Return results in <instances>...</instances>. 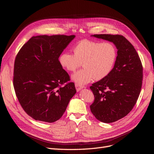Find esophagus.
Returning <instances> with one entry per match:
<instances>
[{
	"label": "esophagus",
	"mask_w": 154,
	"mask_h": 154,
	"mask_svg": "<svg viewBox=\"0 0 154 154\" xmlns=\"http://www.w3.org/2000/svg\"><path fill=\"white\" fill-rule=\"evenodd\" d=\"M75 88H76V90H77V92L80 91V90H81V89H82V88H83L84 87V86H82V85H79V84H75Z\"/></svg>",
	"instance_id": "obj_1"
}]
</instances>
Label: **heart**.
Returning <instances> with one entry per match:
<instances>
[{"label":"heart","instance_id":"heart-1","mask_svg":"<svg viewBox=\"0 0 154 154\" xmlns=\"http://www.w3.org/2000/svg\"><path fill=\"white\" fill-rule=\"evenodd\" d=\"M74 54L62 53L59 57L60 66L66 70L74 72L81 66L84 69L72 75L79 85H84L94 79L100 80L107 77L114 68L117 60V51L111 42H101L82 40L73 47Z\"/></svg>","mask_w":154,"mask_h":154}]
</instances>
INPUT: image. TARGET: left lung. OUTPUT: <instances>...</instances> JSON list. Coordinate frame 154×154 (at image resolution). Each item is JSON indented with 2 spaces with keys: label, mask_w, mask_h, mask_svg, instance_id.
<instances>
[{
  "label": "left lung",
  "mask_w": 154,
  "mask_h": 154,
  "mask_svg": "<svg viewBox=\"0 0 154 154\" xmlns=\"http://www.w3.org/2000/svg\"><path fill=\"white\" fill-rule=\"evenodd\" d=\"M93 36L112 42L118 49L110 74L90 87L94 95L91 112L100 122L112 123L126 116L135 105L142 85L143 67L134 47L123 35Z\"/></svg>",
  "instance_id": "left-lung-1"
}]
</instances>
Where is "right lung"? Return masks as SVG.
<instances>
[{"mask_svg": "<svg viewBox=\"0 0 154 154\" xmlns=\"http://www.w3.org/2000/svg\"><path fill=\"white\" fill-rule=\"evenodd\" d=\"M74 35L31 37L15 57L13 85L27 114L36 120L54 122L62 117L76 93L74 82L59 58Z\"/></svg>", "mask_w": 154, "mask_h": 154, "instance_id": "obj_1", "label": "right lung"}]
</instances>
